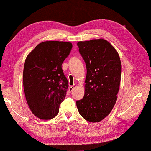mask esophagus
<instances>
[{
	"instance_id": "esophagus-1",
	"label": "esophagus",
	"mask_w": 151,
	"mask_h": 151,
	"mask_svg": "<svg viewBox=\"0 0 151 151\" xmlns=\"http://www.w3.org/2000/svg\"><path fill=\"white\" fill-rule=\"evenodd\" d=\"M76 86V84H73V85H72V86H70V88H69V89H68V91H69V92L70 93H72V91L73 89V88H74Z\"/></svg>"
}]
</instances>
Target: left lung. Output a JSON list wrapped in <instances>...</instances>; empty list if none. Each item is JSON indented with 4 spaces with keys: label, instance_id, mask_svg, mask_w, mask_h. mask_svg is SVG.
I'll return each mask as SVG.
<instances>
[{
    "label": "left lung",
    "instance_id": "1",
    "mask_svg": "<svg viewBox=\"0 0 151 151\" xmlns=\"http://www.w3.org/2000/svg\"><path fill=\"white\" fill-rule=\"evenodd\" d=\"M87 68L85 93L76 105L85 120L99 122L106 117L117 100L122 66L118 53L104 39L78 42Z\"/></svg>",
    "mask_w": 151,
    "mask_h": 151
}]
</instances>
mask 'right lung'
<instances>
[{
	"mask_svg": "<svg viewBox=\"0 0 151 151\" xmlns=\"http://www.w3.org/2000/svg\"><path fill=\"white\" fill-rule=\"evenodd\" d=\"M72 49L69 42L45 41L25 59L23 73L25 99L32 113L42 120L55 118L66 95L69 85L62 64Z\"/></svg>",
	"mask_w": 151,
	"mask_h": 151,
	"instance_id": "obj_1",
	"label": "right lung"
}]
</instances>
